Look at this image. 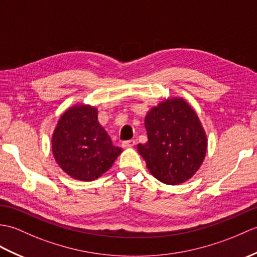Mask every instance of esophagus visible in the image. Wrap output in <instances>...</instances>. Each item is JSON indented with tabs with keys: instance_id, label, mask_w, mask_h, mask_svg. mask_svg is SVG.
<instances>
[{
	"instance_id": "34e87169",
	"label": "esophagus",
	"mask_w": 257,
	"mask_h": 257,
	"mask_svg": "<svg viewBox=\"0 0 257 257\" xmlns=\"http://www.w3.org/2000/svg\"><path fill=\"white\" fill-rule=\"evenodd\" d=\"M136 145V141L135 140H128V141H123L121 143V147L123 149H127V148H133Z\"/></svg>"
}]
</instances>
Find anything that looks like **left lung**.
<instances>
[{
  "label": "left lung",
  "instance_id": "obj_1",
  "mask_svg": "<svg viewBox=\"0 0 257 257\" xmlns=\"http://www.w3.org/2000/svg\"><path fill=\"white\" fill-rule=\"evenodd\" d=\"M148 141L138 152L151 174L164 184L180 185L199 170L207 136L196 111L182 97H170L147 112Z\"/></svg>",
  "mask_w": 257,
  "mask_h": 257
}]
</instances>
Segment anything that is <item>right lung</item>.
Instances as JSON below:
<instances>
[{
    "mask_svg": "<svg viewBox=\"0 0 257 257\" xmlns=\"http://www.w3.org/2000/svg\"><path fill=\"white\" fill-rule=\"evenodd\" d=\"M97 115L95 106L75 104L63 112L53 130L51 148L56 162L77 181L97 180L122 152L112 146Z\"/></svg>",
    "mask_w": 257,
    "mask_h": 257,
    "instance_id": "right-lung-1",
    "label": "right lung"
}]
</instances>
